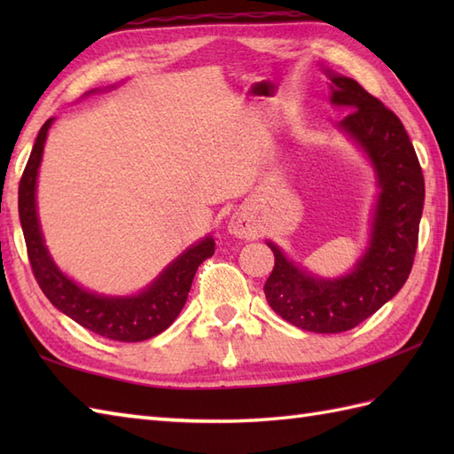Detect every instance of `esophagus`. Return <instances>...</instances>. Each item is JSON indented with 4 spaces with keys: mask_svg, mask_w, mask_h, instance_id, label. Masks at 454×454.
<instances>
[{
    "mask_svg": "<svg viewBox=\"0 0 454 454\" xmlns=\"http://www.w3.org/2000/svg\"><path fill=\"white\" fill-rule=\"evenodd\" d=\"M230 232L238 238H247L254 232V230L246 216H234L232 220H230Z\"/></svg>",
    "mask_w": 454,
    "mask_h": 454,
    "instance_id": "1",
    "label": "esophagus"
}]
</instances>
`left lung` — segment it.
<instances>
[{
  "label": "left lung",
  "mask_w": 454,
  "mask_h": 454,
  "mask_svg": "<svg viewBox=\"0 0 454 454\" xmlns=\"http://www.w3.org/2000/svg\"><path fill=\"white\" fill-rule=\"evenodd\" d=\"M332 103L349 107L340 122L369 153L380 197L371 247L353 271L322 281L294 267L275 244L273 273L263 286L269 306L293 325L314 333H340L359 325L408 281L418 249L426 183L402 121L380 99L345 75L327 72Z\"/></svg>",
  "instance_id": "obj_1"
}]
</instances>
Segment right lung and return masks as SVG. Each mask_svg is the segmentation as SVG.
<instances>
[{
	"label": "right lung",
	"mask_w": 454,
	"mask_h": 454,
	"mask_svg": "<svg viewBox=\"0 0 454 454\" xmlns=\"http://www.w3.org/2000/svg\"><path fill=\"white\" fill-rule=\"evenodd\" d=\"M51 124L52 119H48L38 130L23 177L19 181V218H21L27 255L36 283L58 310L88 327L90 332L124 343L150 340L168 330L179 316L181 308L187 302L199 265L215 254V239L205 238L197 246H191L138 296L109 298L83 291L54 265L38 226L35 200L36 173Z\"/></svg>",
	"instance_id": "1"
}]
</instances>
